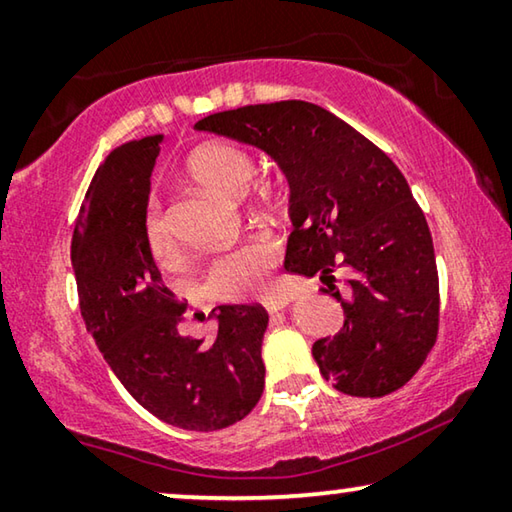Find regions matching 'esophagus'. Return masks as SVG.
I'll return each mask as SVG.
<instances>
[{
	"label": "esophagus",
	"mask_w": 512,
	"mask_h": 512,
	"mask_svg": "<svg viewBox=\"0 0 512 512\" xmlns=\"http://www.w3.org/2000/svg\"><path fill=\"white\" fill-rule=\"evenodd\" d=\"M289 305V298L287 296H275V298H269L266 300V310H269L271 314L285 310V307Z\"/></svg>",
	"instance_id": "34e87169"
}]
</instances>
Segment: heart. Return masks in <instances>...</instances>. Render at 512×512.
I'll use <instances>...</instances> for the list:
<instances>
[{"instance_id": "b5f03b06", "label": "heart", "mask_w": 512, "mask_h": 512, "mask_svg": "<svg viewBox=\"0 0 512 512\" xmlns=\"http://www.w3.org/2000/svg\"><path fill=\"white\" fill-rule=\"evenodd\" d=\"M255 157L246 148L225 141L200 145L186 159V175L193 182L223 196L239 198L248 191L255 177ZM273 200V193H269ZM143 239L157 262H170L177 255V241L164 216V209L154 198L143 212ZM278 259V248L266 239H253L243 246L218 255L209 264L205 287L212 296L223 300H243L262 294L269 287L271 269Z\"/></svg>"}]
</instances>
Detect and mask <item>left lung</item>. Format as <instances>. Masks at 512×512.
I'll use <instances>...</instances> for the list:
<instances>
[{
    "label": "left lung",
    "instance_id": "8db88e82",
    "mask_svg": "<svg viewBox=\"0 0 512 512\" xmlns=\"http://www.w3.org/2000/svg\"><path fill=\"white\" fill-rule=\"evenodd\" d=\"M198 132L255 145L289 182L285 269L321 275L344 328L314 342L321 376L351 396H385L428 358L440 326V280L426 216L392 159L312 102L248 104L212 113ZM349 273V298L331 285Z\"/></svg>",
    "mask_w": 512,
    "mask_h": 512
}]
</instances>
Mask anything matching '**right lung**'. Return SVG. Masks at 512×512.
<instances>
[{
  "mask_svg": "<svg viewBox=\"0 0 512 512\" xmlns=\"http://www.w3.org/2000/svg\"><path fill=\"white\" fill-rule=\"evenodd\" d=\"M161 141H129L97 168L72 234V269L86 330L127 392L166 424L207 433L237 424L262 396L269 314L262 305H218L212 342L180 332L186 305L143 239Z\"/></svg>",
  "mask_w": 512,
  "mask_h": 512,
  "instance_id": "obj_1",
  "label": "right lung"
}]
</instances>
